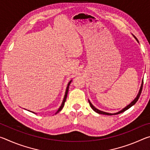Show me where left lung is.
<instances>
[{"mask_svg": "<svg viewBox=\"0 0 150 150\" xmlns=\"http://www.w3.org/2000/svg\"><path fill=\"white\" fill-rule=\"evenodd\" d=\"M135 38L136 39V40L138 42V40H137V38H136L135 37ZM143 83H144V80L142 81V86H141V88H140V90H139V93H138V95H137V96H136V98H135V99H134L130 105H128V106H126V107H125L124 108H123L122 110L121 111H119L118 112H116V113H115V114H110V113H108V112H103V111H101V110H98V109H97V108H96L95 106H94L92 104H91V103L90 102L89 100H88V103H89V105H90V106H91V107L93 108V110H94V111H95L96 112H97V113H98V114H101V115H118V114H120V113H122V112H124V111H126V110H128V108H130L131 106H132L134 104H136V103L137 102V101H138V100L139 99V96H140V95H141V93H142V88H143Z\"/></svg>", "mask_w": 150, "mask_h": 150, "instance_id": "obj_1", "label": "left lung"}]
</instances>
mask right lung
I'll return each mask as SVG.
<instances>
[{"instance_id": "1", "label": "right lung", "mask_w": 150, "mask_h": 150, "mask_svg": "<svg viewBox=\"0 0 150 150\" xmlns=\"http://www.w3.org/2000/svg\"><path fill=\"white\" fill-rule=\"evenodd\" d=\"M71 81H70V82L68 83V85H67V89H66V91H65V96H64V98H63V103H62V106H60L59 107V110H58L57 111V112H56V114L57 113H58L59 112V111H61L62 110V108H63V106H64V105H65V101H66V98H67V93H68V91H69V85H70V83H71Z\"/></svg>"}]
</instances>
